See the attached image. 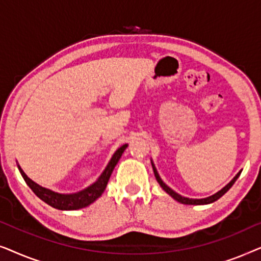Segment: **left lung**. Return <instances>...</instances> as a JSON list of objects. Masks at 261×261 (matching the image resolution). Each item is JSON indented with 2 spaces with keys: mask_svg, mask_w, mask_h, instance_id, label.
<instances>
[{
  "mask_svg": "<svg viewBox=\"0 0 261 261\" xmlns=\"http://www.w3.org/2000/svg\"><path fill=\"white\" fill-rule=\"evenodd\" d=\"M152 166H153V171H154V176H155V178H156V181H158V183L160 184V187H162L164 190H165L167 194H169L171 197H173L174 199H176V201H178V202H180V203H183V204H196V205H199V204H209V203H213V202H215V201H217V199H219L220 197H222V196L226 194V192L229 190V189L233 187V184L235 183V181H237V179L239 178V176H240V173H241V171L240 172H239L237 176H235L233 179H231L229 183H228L226 187H224L222 190H220L219 192H216L215 195H213V196H210V197H206V198H201V199H194V198H188V197H183V196H180V195H178V194H176V192H174L173 190H171V189L167 187V185L164 183V181L160 179V177H159V174H158V172H156V170H155V167H154V165H153V163H152Z\"/></svg>",
  "mask_w": 261,
  "mask_h": 261,
  "instance_id": "8db88e82",
  "label": "left lung"
}]
</instances>
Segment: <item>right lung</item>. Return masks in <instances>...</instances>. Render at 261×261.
<instances>
[{"mask_svg": "<svg viewBox=\"0 0 261 261\" xmlns=\"http://www.w3.org/2000/svg\"><path fill=\"white\" fill-rule=\"evenodd\" d=\"M127 145L121 146V147L117 149V151L114 153L113 158L110 159L108 165H107L106 170L103 171V173L99 176L97 180L95 181L94 184L90 185V187L84 189L80 192H76V194L71 195H62L57 194V192H53L48 189H45L34 183L33 180L30 179L26 176V173L23 172L22 169L19 166V170L21 174H22L24 181H26L28 187L32 189V191L34 192L35 195L38 196L39 198L42 199L45 203H47L48 205L53 206V208L59 209V210H77L81 208H84V206H88L91 204L95 199H97L99 196L103 194V191L106 190L107 184H108V180L110 178V174H112L114 167L116 166L117 162H119L121 155L124 149H126Z\"/></svg>", "mask_w": 261, "mask_h": 261, "instance_id": "obj_1", "label": "right lung"}]
</instances>
